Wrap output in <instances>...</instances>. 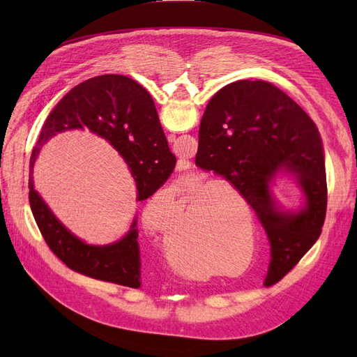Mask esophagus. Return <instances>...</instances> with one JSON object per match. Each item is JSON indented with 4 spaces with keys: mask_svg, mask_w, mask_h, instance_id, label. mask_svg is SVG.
<instances>
[{
    "mask_svg": "<svg viewBox=\"0 0 357 357\" xmlns=\"http://www.w3.org/2000/svg\"><path fill=\"white\" fill-rule=\"evenodd\" d=\"M168 138H169V142H176V135L174 134H171Z\"/></svg>",
    "mask_w": 357,
    "mask_h": 357,
    "instance_id": "1",
    "label": "esophagus"
}]
</instances>
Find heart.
<instances>
[{
	"label": "heart",
	"instance_id": "1",
	"mask_svg": "<svg viewBox=\"0 0 357 357\" xmlns=\"http://www.w3.org/2000/svg\"><path fill=\"white\" fill-rule=\"evenodd\" d=\"M183 197V214L178 223L159 234L162 253L168 264L190 277H205L220 271L222 262L236 264L234 259V231L238 215L223 201L228 192L205 177L193 174L176 183ZM176 202V192H160L149 199L142 219L149 231H158L156 215L160 205Z\"/></svg>",
	"mask_w": 357,
	"mask_h": 357
}]
</instances>
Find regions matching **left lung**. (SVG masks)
Here are the masks:
<instances>
[{
	"mask_svg": "<svg viewBox=\"0 0 357 357\" xmlns=\"http://www.w3.org/2000/svg\"><path fill=\"white\" fill-rule=\"evenodd\" d=\"M195 165L225 177L255 210L271 243L268 277L274 282L319 240L328 207L321 137L310 116L271 83L238 80L213 96L199 126ZM282 169L306 193L299 213L275 208L268 183Z\"/></svg>",
	"mask_w": 357,
	"mask_h": 357,
	"instance_id": "1",
	"label": "left lung"
}]
</instances>
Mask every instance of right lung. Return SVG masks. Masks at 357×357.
Returning <instances> with one entry per match:
<instances>
[{
	"label": "right lung",
	"instance_id": "add662e5",
	"mask_svg": "<svg viewBox=\"0 0 357 357\" xmlns=\"http://www.w3.org/2000/svg\"><path fill=\"white\" fill-rule=\"evenodd\" d=\"M86 128L105 138L131 168L138 201L147 199L176 168V156L159 122L150 93L138 82L121 74L84 80L63 96L41 126L29 159V205L50 250L73 271L101 282L139 287V248L137 222L121 241L88 245L63 226L32 186V167L40 147L56 132Z\"/></svg>",
	"mask_w": 357,
	"mask_h": 357
}]
</instances>
